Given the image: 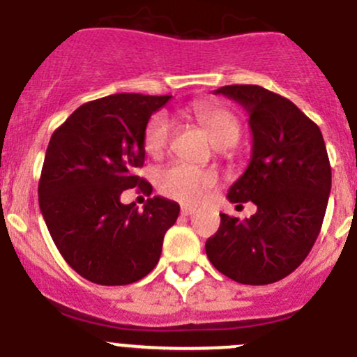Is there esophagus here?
Wrapping results in <instances>:
<instances>
[{"instance_id":"obj_1","label":"esophagus","mask_w":357,"mask_h":357,"mask_svg":"<svg viewBox=\"0 0 357 357\" xmlns=\"http://www.w3.org/2000/svg\"><path fill=\"white\" fill-rule=\"evenodd\" d=\"M193 213H195V207L181 206V214H183V216H192Z\"/></svg>"}]
</instances>
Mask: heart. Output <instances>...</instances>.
<instances>
[{
	"mask_svg": "<svg viewBox=\"0 0 357 357\" xmlns=\"http://www.w3.org/2000/svg\"><path fill=\"white\" fill-rule=\"evenodd\" d=\"M192 115L209 134L216 146H231L241 136V122L230 109L213 102H199L192 108ZM171 141V122L157 113L144 129V150L150 157L160 158ZM216 185V176L211 171L192 167L188 164H171L158 172V188L164 195L185 204H197Z\"/></svg>",
	"mask_w": 357,
	"mask_h": 357,
	"instance_id": "heart-1",
	"label": "heart"
}]
</instances>
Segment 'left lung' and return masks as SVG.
Masks as SVG:
<instances>
[{
    "instance_id": "1",
    "label": "left lung",
    "mask_w": 357,
    "mask_h": 357,
    "mask_svg": "<svg viewBox=\"0 0 357 357\" xmlns=\"http://www.w3.org/2000/svg\"><path fill=\"white\" fill-rule=\"evenodd\" d=\"M252 134L251 160L227 199L252 202L248 220L221 214L206 252L214 268L241 284H271L298 268L312 249L331 192V167L319 127L289 99L258 85H227Z\"/></svg>"
}]
</instances>
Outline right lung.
<instances>
[{"label": "right lung", "instance_id": "right-lung-1", "mask_svg": "<svg viewBox=\"0 0 357 357\" xmlns=\"http://www.w3.org/2000/svg\"><path fill=\"white\" fill-rule=\"evenodd\" d=\"M171 96L113 94L82 105L52 134L38 195L62 258L86 281L123 286L150 274L179 206L148 199L122 204L126 190L151 193L134 174L144 164V129Z\"/></svg>", "mask_w": 357, "mask_h": 357}]
</instances>
